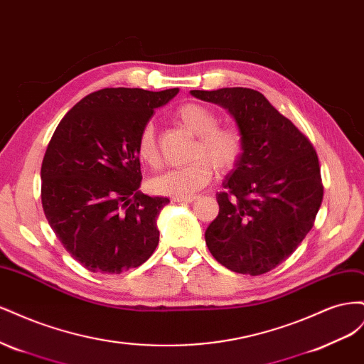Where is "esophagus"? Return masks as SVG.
<instances>
[{"instance_id":"obj_1","label":"esophagus","mask_w":364,"mask_h":364,"mask_svg":"<svg viewBox=\"0 0 364 364\" xmlns=\"http://www.w3.org/2000/svg\"><path fill=\"white\" fill-rule=\"evenodd\" d=\"M174 202L179 203H191L194 200H197V196H183V197H173Z\"/></svg>"}]
</instances>
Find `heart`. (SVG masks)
I'll return each instance as SVG.
<instances>
[{"label": "heart", "mask_w": 364, "mask_h": 364, "mask_svg": "<svg viewBox=\"0 0 364 364\" xmlns=\"http://www.w3.org/2000/svg\"><path fill=\"white\" fill-rule=\"evenodd\" d=\"M181 126L196 135L191 147L190 164L167 170L153 178L151 190L161 196H190L211 181L215 168L226 173L235 167L243 153V135L234 126H217L218 118L213 109L200 103H186L176 111ZM136 151L141 161L155 167L159 162V150L155 126L147 123L138 136Z\"/></svg>", "instance_id": "obj_1"}]
</instances>
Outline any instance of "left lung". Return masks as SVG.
<instances>
[{
	"label": "left lung",
	"mask_w": 364,
	"mask_h": 364,
	"mask_svg": "<svg viewBox=\"0 0 364 364\" xmlns=\"http://www.w3.org/2000/svg\"><path fill=\"white\" fill-rule=\"evenodd\" d=\"M225 107L243 135V153L217 193L218 215L205 232L213 257L229 270L267 273L310 232L323 186L313 144L266 97L249 87L190 91Z\"/></svg>",
	"instance_id": "left-lung-1"
}]
</instances>
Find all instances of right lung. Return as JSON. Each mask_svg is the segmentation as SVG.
Instances as JSON below:
<instances>
[{"mask_svg": "<svg viewBox=\"0 0 364 364\" xmlns=\"http://www.w3.org/2000/svg\"><path fill=\"white\" fill-rule=\"evenodd\" d=\"M179 90L106 87L62 118L42 161V208L71 257L91 272L121 273L146 262L159 241L167 197L139 191L138 136Z\"/></svg>", "mask_w": 364, "mask_h": 364, "instance_id": "obj_1", "label": "right lung"}]
</instances>
